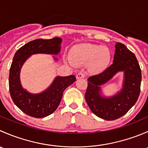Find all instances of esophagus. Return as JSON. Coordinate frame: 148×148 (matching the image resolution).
I'll return each mask as SVG.
<instances>
[{
  "label": "esophagus",
  "instance_id": "esophagus-1",
  "mask_svg": "<svg viewBox=\"0 0 148 148\" xmlns=\"http://www.w3.org/2000/svg\"><path fill=\"white\" fill-rule=\"evenodd\" d=\"M85 75L83 74V73L80 72V73H78V74H77V76H76V78H77V79H81V78H84Z\"/></svg>",
  "mask_w": 148,
  "mask_h": 148
}]
</instances>
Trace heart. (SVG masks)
I'll return each instance as SVG.
<instances>
[{"label": "heart", "instance_id": "obj_1", "mask_svg": "<svg viewBox=\"0 0 148 148\" xmlns=\"http://www.w3.org/2000/svg\"><path fill=\"white\" fill-rule=\"evenodd\" d=\"M110 61L111 51L108 47L86 43L74 46L71 49L70 59L67 62L71 66L87 64L88 71L97 74L108 67Z\"/></svg>", "mask_w": 148, "mask_h": 148}]
</instances>
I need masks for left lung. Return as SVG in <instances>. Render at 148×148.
<instances>
[{
    "mask_svg": "<svg viewBox=\"0 0 148 148\" xmlns=\"http://www.w3.org/2000/svg\"><path fill=\"white\" fill-rule=\"evenodd\" d=\"M120 71L124 74L122 89L113 96H103L101 86ZM141 79V69L135 55L124 44L117 42L112 64L101 74L87 79L85 99L95 115L103 120H116L126 114L136 103Z\"/></svg>",
    "mask_w": 148,
    "mask_h": 148,
    "instance_id": "1",
    "label": "left lung"
}]
</instances>
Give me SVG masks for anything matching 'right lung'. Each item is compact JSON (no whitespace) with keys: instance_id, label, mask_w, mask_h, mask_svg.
Instances as JSON below:
<instances>
[{"instance_id":"right-lung-1","label":"right lung","mask_w":148,"mask_h":148,"mask_svg":"<svg viewBox=\"0 0 148 148\" xmlns=\"http://www.w3.org/2000/svg\"><path fill=\"white\" fill-rule=\"evenodd\" d=\"M62 42V39L59 37L36 39L25 44L15 53L9 73L10 96L15 104L31 117L42 118L52 114L60 104L64 89L76 81L74 75L56 77L46 90L38 94L28 92L21 84V69L28 58L37 53L58 55L60 53ZM53 57L56 62L57 59Z\"/></svg>"}]
</instances>
